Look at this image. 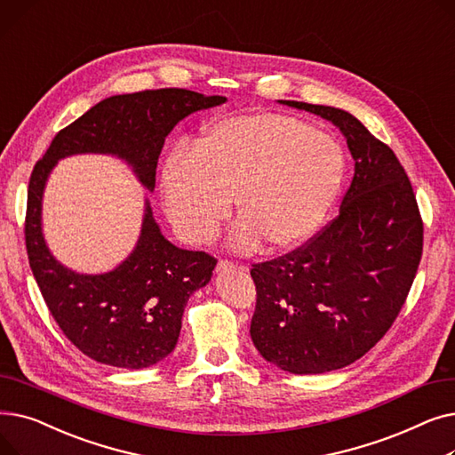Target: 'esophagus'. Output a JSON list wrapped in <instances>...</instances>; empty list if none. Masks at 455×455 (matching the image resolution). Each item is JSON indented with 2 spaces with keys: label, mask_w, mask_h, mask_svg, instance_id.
<instances>
[{
  "label": "esophagus",
  "mask_w": 455,
  "mask_h": 455,
  "mask_svg": "<svg viewBox=\"0 0 455 455\" xmlns=\"http://www.w3.org/2000/svg\"><path fill=\"white\" fill-rule=\"evenodd\" d=\"M234 264L230 259H220V264H218V271H225V269H228V267H232ZM242 269H243V266H242Z\"/></svg>",
  "instance_id": "34e87169"
}]
</instances>
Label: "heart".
I'll list each match as a JSON object with an SVG mask.
<instances>
[{"label": "heart", "instance_id": "heart-1", "mask_svg": "<svg viewBox=\"0 0 455 455\" xmlns=\"http://www.w3.org/2000/svg\"><path fill=\"white\" fill-rule=\"evenodd\" d=\"M341 143L293 116L264 112L210 124L194 151L175 149L162 172L165 212L184 242L220 234L230 201L242 221L232 245L290 251L312 237L343 188Z\"/></svg>", "mask_w": 455, "mask_h": 455}]
</instances>
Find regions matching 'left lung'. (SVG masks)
<instances>
[{
    "mask_svg": "<svg viewBox=\"0 0 455 455\" xmlns=\"http://www.w3.org/2000/svg\"><path fill=\"white\" fill-rule=\"evenodd\" d=\"M283 105L339 127L355 165L336 220L295 251L252 264L251 338L282 371L321 374L360 360L393 326L420 264L424 225L387 143L341 108Z\"/></svg>",
    "mask_w": 455,
    "mask_h": 455,
    "instance_id": "8db88e82",
    "label": "left lung"
}]
</instances>
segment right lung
<instances>
[{"instance_id": "1", "label": "right lung", "mask_w": 455, "mask_h": 455, "mask_svg": "<svg viewBox=\"0 0 455 455\" xmlns=\"http://www.w3.org/2000/svg\"><path fill=\"white\" fill-rule=\"evenodd\" d=\"M225 101L184 88L114 95L59 131L35 164L23 228L29 266L64 336L93 362L146 369L164 360L177 345L188 299L208 283L218 259L167 242L148 203L136 249L122 266L93 276L69 271L47 251L40 228L47 175L59 158L107 153L127 160L153 189L165 136L191 112Z\"/></svg>"}]
</instances>
